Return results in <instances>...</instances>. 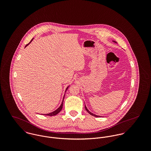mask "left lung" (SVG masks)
Segmentation results:
<instances>
[{"mask_svg":"<svg viewBox=\"0 0 151 151\" xmlns=\"http://www.w3.org/2000/svg\"><path fill=\"white\" fill-rule=\"evenodd\" d=\"M85 108H86V111H88V113H89L91 115H92V116H95V117H101V116H97V115H95V114H94L92 113L91 112H90V111H89V110L87 109V108H86V105H85Z\"/></svg>","mask_w":151,"mask_h":151,"instance_id":"8db88e82","label":"left lung"}]
</instances>
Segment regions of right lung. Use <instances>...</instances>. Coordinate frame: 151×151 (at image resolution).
I'll return each mask as SVG.
<instances>
[{"instance_id":"right-lung-1","label":"right lung","mask_w":151,"mask_h":151,"mask_svg":"<svg viewBox=\"0 0 151 151\" xmlns=\"http://www.w3.org/2000/svg\"><path fill=\"white\" fill-rule=\"evenodd\" d=\"M32 41V39L31 40V41L29 42V43H28L27 45H26V46H25V47L28 45H29V43H31V42ZM68 86H67V88H66V89H65V91L67 90V89H68ZM64 98H65V96H64V97H63V101H62V104H61V105H60V106L59 107V108H58V109H57L55 111H53V112H52V113H49V114H45L44 115H46V116H55V115H56L57 114H58L61 110H62V108H63V101H64Z\"/></svg>"}]
</instances>
